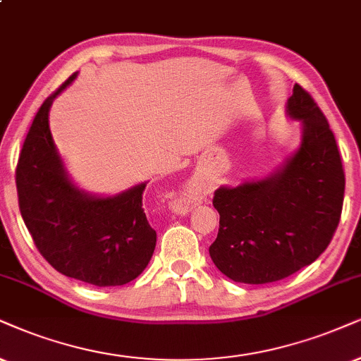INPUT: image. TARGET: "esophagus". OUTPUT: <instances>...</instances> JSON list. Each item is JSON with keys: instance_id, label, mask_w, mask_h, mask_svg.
Masks as SVG:
<instances>
[{"instance_id": "1", "label": "esophagus", "mask_w": 361, "mask_h": 361, "mask_svg": "<svg viewBox=\"0 0 361 361\" xmlns=\"http://www.w3.org/2000/svg\"><path fill=\"white\" fill-rule=\"evenodd\" d=\"M200 196V191L198 190H195V188H190L188 191H186V193L181 196L180 200H178V202L175 203V209L176 212H186V209L190 208V204L195 202L196 198H198Z\"/></svg>"}]
</instances>
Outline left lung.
I'll return each instance as SVG.
<instances>
[{"instance_id":"1","label":"left lung","mask_w":361,"mask_h":361,"mask_svg":"<svg viewBox=\"0 0 361 361\" xmlns=\"http://www.w3.org/2000/svg\"><path fill=\"white\" fill-rule=\"evenodd\" d=\"M286 113L303 126L293 157L264 180L214 191L220 230L209 257L233 281L263 285L293 275L325 252L340 223L345 171L335 135L300 85Z\"/></svg>"}]
</instances>
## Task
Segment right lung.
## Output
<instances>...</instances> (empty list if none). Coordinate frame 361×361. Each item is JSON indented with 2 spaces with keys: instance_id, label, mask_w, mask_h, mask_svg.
<instances>
[{
  "instance_id": "add662e5",
  "label": "right lung",
  "mask_w": 361,
  "mask_h": 361,
  "mask_svg": "<svg viewBox=\"0 0 361 361\" xmlns=\"http://www.w3.org/2000/svg\"><path fill=\"white\" fill-rule=\"evenodd\" d=\"M75 78L73 73L44 99L31 123L18 158V203L36 248L54 270L94 286H120L147 268L157 246V231L143 209L147 183L106 198L71 183L48 113Z\"/></svg>"
}]
</instances>
